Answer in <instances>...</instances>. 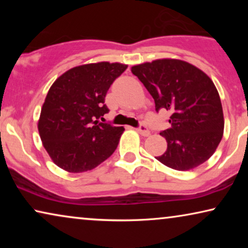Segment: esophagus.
Segmentation results:
<instances>
[{"label": "esophagus", "mask_w": 248, "mask_h": 248, "mask_svg": "<svg viewBox=\"0 0 248 248\" xmlns=\"http://www.w3.org/2000/svg\"><path fill=\"white\" fill-rule=\"evenodd\" d=\"M137 131L142 135V137H148V135H150V131H149V128L143 124L140 125V126L137 128Z\"/></svg>", "instance_id": "esophagus-1"}]
</instances>
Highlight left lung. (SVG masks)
<instances>
[{
	"mask_svg": "<svg viewBox=\"0 0 248 248\" xmlns=\"http://www.w3.org/2000/svg\"><path fill=\"white\" fill-rule=\"evenodd\" d=\"M155 99V110L171 111L160 132L167 150L155 157L176 170H191L215 154L223 135V111L212 80L185 61L161 59L132 66Z\"/></svg>",
	"mask_w": 248,
	"mask_h": 248,
	"instance_id": "obj_1",
	"label": "left lung"
}]
</instances>
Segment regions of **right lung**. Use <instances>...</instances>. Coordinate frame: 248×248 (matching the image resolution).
I'll use <instances>...</instances> for the list:
<instances>
[{"label":"right lung","mask_w":248,"mask_h":248,"mask_svg":"<svg viewBox=\"0 0 248 248\" xmlns=\"http://www.w3.org/2000/svg\"><path fill=\"white\" fill-rule=\"evenodd\" d=\"M126 64L76 66L57 78L40 111L38 131L54 164L69 172L91 170L116 150L123 126L98 120L107 114L105 97Z\"/></svg>","instance_id":"add662e5"}]
</instances>
